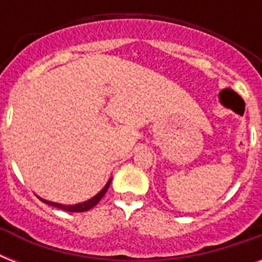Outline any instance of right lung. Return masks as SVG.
<instances>
[{"instance_id":"obj_1","label":"right lung","mask_w":262,"mask_h":262,"mask_svg":"<svg viewBox=\"0 0 262 262\" xmlns=\"http://www.w3.org/2000/svg\"><path fill=\"white\" fill-rule=\"evenodd\" d=\"M111 183V178L108 179V182L106 183V186L103 187L102 190L99 191L98 194L94 195L92 199L87 200V201H84V203H80V204H75V205H63V204H58V203H53V201H47V200H43V199H39L42 200L43 203H46L47 205H51V207H55V208H59V209H63V211H68V212H85L91 208H94L96 204L103 199V195L106 194L107 189L110 186Z\"/></svg>"}]
</instances>
